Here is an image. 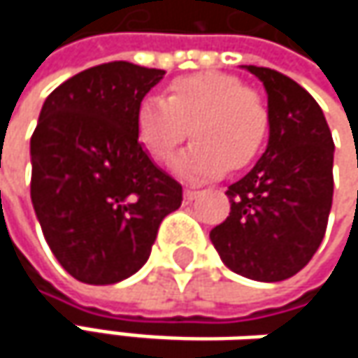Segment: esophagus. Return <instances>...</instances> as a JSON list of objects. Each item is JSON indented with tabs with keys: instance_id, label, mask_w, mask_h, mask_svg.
Listing matches in <instances>:
<instances>
[{
	"instance_id": "esophagus-1",
	"label": "esophagus",
	"mask_w": 358,
	"mask_h": 358,
	"mask_svg": "<svg viewBox=\"0 0 358 358\" xmlns=\"http://www.w3.org/2000/svg\"><path fill=\"white\" fill-rule=\"evenodd\" d=\"M199 196V190H192V188H186L184 190V203H190Z\"/></svg>"
}]
</instances>
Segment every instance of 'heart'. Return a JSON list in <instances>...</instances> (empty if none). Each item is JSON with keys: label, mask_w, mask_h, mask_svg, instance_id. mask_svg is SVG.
Instances as JSON below:
<instances>
[{"label": "heart", "mask_w": 358, "mask_h": 358, "mask_svg": "<svg viewBox=\"0 0 358 358\" xmlns=\"http://www.w3.org/2000/svg\"><path fill=\"white\" fill-rule=\"evenodd\" d=\"M188 128L194 143L172 170L186 182H207L228 166L241 170L255 159L269 130V111L236 76L201 72L174 80L166 99H143L134 115L138 143L162 164L174 155Z\"/></svg>", "instance_id": "1"}]
</instances>
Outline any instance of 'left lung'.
<instances>
[{
	"instance_id": "8db88e82",
	"label": "left lung",
	"mask_w": 358,
	"mask_h": 358,
	"mask_svg": "<svg viewBox=\"0 0 358 358\" xmlns=\"http://www.w3.org/2000/svg\"><path fill=\"white\" fill-rule=\"evenodd\" d=\"M267 93L269 138L247 176L230 184V215L209 232L220 259L257 282L299 273L320 249L334 194V141L317 101L292 78L243 66Z\"/></svg>"
}]
</instances>
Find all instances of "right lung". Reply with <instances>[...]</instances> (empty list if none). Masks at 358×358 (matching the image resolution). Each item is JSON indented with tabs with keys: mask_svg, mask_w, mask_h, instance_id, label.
Segmentation results:
<instances>
[{
	"mask_svg": "<svg viewBox=\"0 0 358 358\" xmlns=\"http://www.w3.org/2000/svg\"><path fill=\"white\" fill-rule=\"evenodd\" d=\"M166 70L89 68L43 103L31 138V199L43 236L78 282L115 284L149 259L182 186L136 138L134 115Z\"/></svg>",
	"mask_w": 358,
	"mask_h": 358,
	"instance_id": "add662e5",
	"label": "right lung"
}]
</instances>
